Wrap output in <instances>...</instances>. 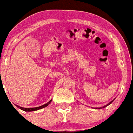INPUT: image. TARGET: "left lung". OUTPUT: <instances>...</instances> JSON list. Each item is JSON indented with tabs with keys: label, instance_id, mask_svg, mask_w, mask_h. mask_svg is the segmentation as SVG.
<instances>
[{
	"label": "left lung",
	"instance_id": "8db88e82",
	"mask_svg": "<svg viewBox=\"0 0 133 133\" xmlns=\"http://www.w3.org/2000/svg\"><path fill=\"white\" fill-rule=\"evenodd\" d=\"M113 101H114V100H113V101H110V103H108V104H107V105H104V106H103V107H101V108H96V109H98V110H99V109H101V108H105V107H107V106H108V105H110V104H111V103L113 102Z\"/></svg>",
	"mask_w": 133,
	"mask_h": 133
}]
</instances>
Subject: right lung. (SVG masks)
I'll return each mask as SVG.
<instances>
[{
  "mask_svg": "<svg viewBox=\"0 0 133 133\" xmlns=\"http://www.w3.org/2000/svg\"><path fill=\"white\" fill-rule=\"evenodd\" d=\"M51 101L52 100H50L49 102L47 103H45L44 105H41V106H39V107H36V108H22V107H19V105H15L17 108H19V109H21L22 110H23V111H36V110H40V109H42V108H45V107L48 106L49 105V104L51 102Z\"/></svg>",
  "mask_w": 133,
  "mask_h": 133,
  "instance_id": "right-lung-1",
  "label": "right lung"
}]
</instances>
